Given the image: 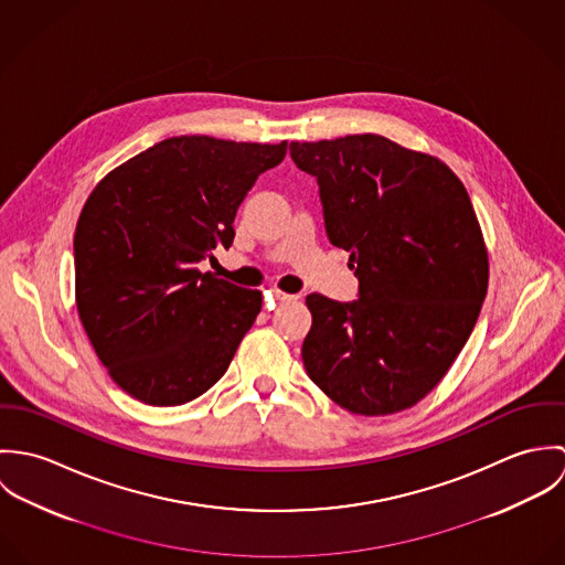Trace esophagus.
<instances>
[{
	"label": "esophagus",
	"mask_w": 565,
	"mask_h": 565,
	"mask_svg": "<svg viewBox=\"0 0 565 565\" xmlns=\"http://www.w3.org/2000/svg\"><path fill=\"white\" fill-rule=\"evenodd\" d=\"M274 298H276L278 302H294V300H298L300 296H298V294H287V291L274 289Z\"/></svg>",
	"instance_id": "34e87169"
}]
</instances>
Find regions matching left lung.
<instances>
[{"label":"left lung","instance_id":"8db88e82","mask_svg":"<svg viewBox=\"0 0 565 565\" xmlns=\"http://www.w3.org/2000/svg\"><path fill=\"white\" fill-rule=\"evenodd\" d=\"M318 178L326 235L350 252L359 298L307 296L309 379L359 415L419 403L479 320L489 280L483 233L446 162L381 135L289 146Z\"/></svg>","mask_w":565,"mask_h":565}]
</instances>
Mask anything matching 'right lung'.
I'll return each mask as SVG.
<instances>
[{
	"label": "right lung",
	"instance_id": "obj_1",
	"mask_svg": "<svg viewBox=\"0 0 565 565\" xmlns=\"http://www.w3.org/2000/svg\"><path fill=\"white\" fill-rule=\"evenodd\" d=\"M278 146L171 137L106 173L74 237L76 305L110 379L152 406L189 403L228 370L263 296L198 263L235 239L237 209Z\"/></svg>",
	"mask_w": 565,
	"mask_h": 565
}]
</instances>
